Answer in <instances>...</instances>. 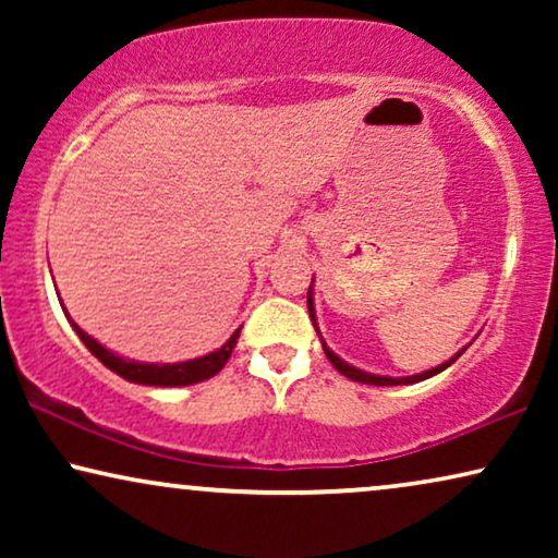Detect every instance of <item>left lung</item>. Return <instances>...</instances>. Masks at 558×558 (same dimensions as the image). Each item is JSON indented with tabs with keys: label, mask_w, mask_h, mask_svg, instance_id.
<instances>
[{
	"label": "left lung",
	"mask_w": 558,
	"mask_h": 558,
	"mask_svg": "<svg viewBox=\"0 0 558 558\" xmlns=\"http://www.w3.org/2000/svg\"><path fill=\"white\" fill-rule=\"evenodd\" d=\"M315 281V279H312ZM307 310H310V317H312V325H315V330H317V323H315V304H312V284H310V292H307ZM319 332V330H317ZM323 340V338H319ZM323 350H325V355H327V361H330L335 368H338L342 376L345 378H350V380H357V384H368V386H399V384H418V380H424V378H432V376H437V373H441L445 368H449V365H452L457 357H460L462 353H464V348L460 350V353H457L454 357H449V361H445L441 365H437V368H432V371H424V373H418V376H407V378H391V376H373V373H365V371H357V368H353V365H348L345 361H340L338 355L332 353L330 348L325 345V340H323Z\"/></svg>",
	"instance_id": "obj_1"
}]
</instances>
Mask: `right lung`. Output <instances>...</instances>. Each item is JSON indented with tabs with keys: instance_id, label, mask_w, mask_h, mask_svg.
<instances>
[{
	"instance_id": "1",
	"label": "right lung",
	"mask_w": 558,
	"mask_h": 558,
	"mask_svg": "<svg viewBox=\"0 0 558 558\" xmlns=\"http://www.w3.org/2000/svg\"><path fill=\"white\" fill-rule=\"evenodd\" d=\"M68 319H71V315H68ZM71 325H73V330L78 332L83 345H86L90 353H94L98 361L106 365V368L119 373L121 378L132 380V384H142V386H190V384H201V380L216 376V373L228 363V357H231L233 348H235V340H239V335H241V330H235L226 345H220L218 350H213V353L203 355V357H193V361L140 363V361H126V357H119L117 353H111V350H106L101 342H96L90 335L83 332L81 327L73 323V319H71Z\"/></svg>"
}]
</instances>
